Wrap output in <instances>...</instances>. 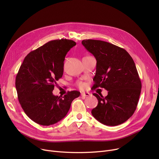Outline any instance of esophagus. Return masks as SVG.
I'll return each mask as SVG.
<instances>
[{
    "instance_id": "esophagus-1",
    "label": "esophagus",
    "mask_w": 159,
    "mask_h": 159,
    "mask_svg": "<svg viewBox=\"0 0 159 159\" xmlns=\"http://www.w3.org/2000/svg\"><path fill=\"white\" fill-rule=\"evenodd\" d=\"M90 95V93L88 92H83L81 93V96L84 97H89Z\"/></svg>"
}]
</instances>
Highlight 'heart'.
Instances as JSON below:
<instances>
[{
	"instance_id": "b5f03b06",
	"label": "heart",
	"mask_w": 159,
	"mask_h": 159,
	"mask_svg": "<svg viewBox=\"0 0 159 159\" xmlns=\"http://www.w3.org/2000/svg\"><path fill=\"white\" fill-rule=\"evenodd\" d=\"M78 86H79V87L80 88H83L84 87V84H83V83H82V82H79Z\"/></svg>"
}]
</instances>
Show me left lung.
Returning <instances> with one entry per match:
<instances>
[{"instance_id":"1","label":"left lung","mask_w":159,"mask_h":159,"mask_svg":"<svg viewBox=\"0 0 159 159\" xmlns=\"http://www.w3.org/2000/svg\"><path fill=\"white\" fill-rule=\"evenodd\" d=\"M82 44L97 60L93 87L108 91L105 97L93 93L98 105L91 113L107 126L124 123L134 113L141 91V81L134 61L124 49L105 41L86 39Z\"/></svg>"}]
</instances>
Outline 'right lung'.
<instances>
[{
  "label": "right lung",
  "mask_w": 159,
  "mask_h": 159,
  "mask_svg": "<svg viewBox=\"0 0 159 159\" xmlns=\"http://www.w3.org/2000/svg\"><path fill=\"white\" fill-rule=\"evenodd\" d=\"M75 45L68 39L51 40L28 53L20 67L15 79L19 101L24 113L39 124L49 126L62 120L80 95L76 90L63 97L53 94L62 77L65 57Z\"/></svg>",
  "instance_id": "add662e5"
}]
</instances>
